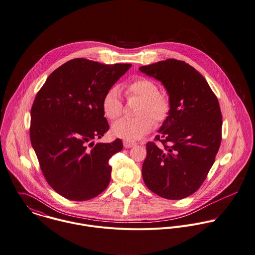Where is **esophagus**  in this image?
I'll use <instances>...</instances> for the list:
<instances>
[{
	"mask_svg": "<svg viewBox=\"0 0 255 255\" xmlns=\"http://www.w3.org/2000/svg\"><path fill=\"white\" fill-rule=\"evenodd\" d=\"M136 145H137V143L132 142V141H128V140H124V141H123V146H124L125 148H132V147H134V146H136Z\"/></svg>",
	"mask_w": 255,
	"mask_h": 255,
	"instance_id": "esophagus-1",
	"label": "esophagus"
}]
</instances>
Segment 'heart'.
<instances>
[{
	"instance_id": "heart-1",
	"label": "heart",
	"mask_w": 255,
	"mask_h": 255,
	"mask_svg": "<svg viewBox=\"0 0 255 255\" xmlns=\"http://www.w3.org/2000/svg\"><path fill=\"white\" fill-rule=\"evenodd\" d=\"M128 98L141 101L137 118L120 119L112 125V133L118 138L134 141L142 138L153 127L155 122H162L169 113L170 102L166 96L158 93L156 84L146 78H137L123 86ZM122 101L118 88H110L102 100L104 114L111 120L118 118L122 113Z\"/></svg>"
}]
</instances>
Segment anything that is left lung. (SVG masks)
<instances>
[{"instance_id":"left-lung-1","label":"left lung","mask_w":255,"mask_h":255,"mask_svg":"<svg viewBox=\"0 0 255 255\" xmlns=\"http://www.w3.org/2000/svg\"><path fill=\"white\" fill-rule=\"evenodd\" d=\"M139 70L162 84L168 95V116L147 143L142 167L147 187L158 196L179 200L199 189L222 140L218 99L203 76L183 61L167 59Z\"/></svg>"}]
</instances>
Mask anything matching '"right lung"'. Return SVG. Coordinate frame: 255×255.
Returning <instances> with one entry per match:
<instances>
[{
  "instance_id": "add662e5",
  "label": "right lung",
  "mask_w": 255,
  "mask_h": 255,
  "mask_svg": "<svg viewBox=\"0 0 255 255\" xmlns=\"http://www.w3.org/2000/svg\"><path fill=\"white\" fill-rule=\"evenodd\" d=\"M131 64L104 65L77 58L47 78L30 111V141L52 188L73 201L90 200L108 186L109 158L120 139L98 143L108 131L102 100Z\"/></svg>"
}]
</instances>
